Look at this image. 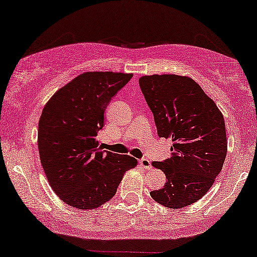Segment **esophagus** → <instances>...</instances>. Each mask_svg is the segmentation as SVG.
<instances>
[{
  "mask_svg": "<svg viewBox=\"0 0 257 257\" xmlns=\"http://www.w3.org/2000/svg\"><path fill=\"white\" fill-rule=\"evenodd\" d=\"M139 164L140 166H143L144 168H146V170H149L151 168V161L149 159H146V158H143V159L139 160Z\"/></svg>",
  "mask_w": 257,
  "mask_h": 257,
  "instance_id": "obj_1",
  "label": "esophagus"
}]
</instances>
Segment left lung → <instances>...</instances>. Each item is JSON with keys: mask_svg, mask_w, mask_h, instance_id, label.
Listing matches in <instances>:
<instances>
[{"mask_svg": "<svg viewBox=\"0 0 257 257\" xmlns=\"http://www.w3.org/2000/svg\"><path fill=\"white\" fill-rule=\"evenodd\" d=\"M158 136L172 138V156L154 161L166 175L164 187L150 193L168 208H184L202 198L222 170L227 154L223 115L194 80L178 75L139 79Z\"/></svg>", "mask_w": 257, "mask_h": 257, "instance_id": "left-lung-1", "label": "left lung"}]
</instances>
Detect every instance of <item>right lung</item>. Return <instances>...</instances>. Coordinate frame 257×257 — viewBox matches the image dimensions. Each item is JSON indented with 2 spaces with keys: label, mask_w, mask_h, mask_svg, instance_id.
Listing matches in <instances>:
<instances>
[{
  "label": "right lung",
  "mask_w": 257,
  "mask_h": 257,
  "mask_svg": "<svg viewBox=\"0 0 257 257\" xmlns=\"http://www.w3.org/2000/svg\"><path fill=\"white\" fill-rule=\"evenodd\" d=\"M132 73L85 72L59 89L38 122L42 167L54 192L68 205L93 209L115 194L135 158L101 151L96 140L104 112Z\"/></svg>",
  "instance_id": "obj_1"
}]
</instances>
